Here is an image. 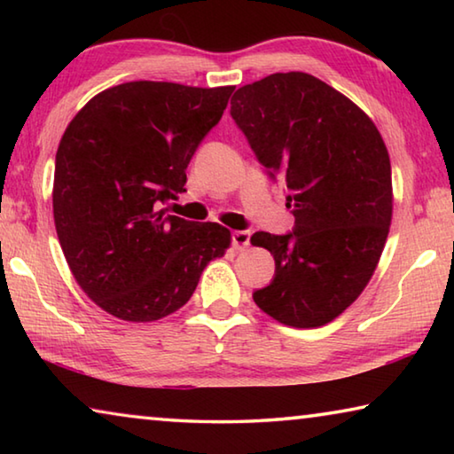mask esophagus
<instances>
[{
  "label": "esophagus",
  "mask_w": 454,
  "mask_h": 454,
  "mask_svg": "<svg viewBox=\"0 0 454 454\" xmlns=\"http://www.w3.org/2000/svg\"><path fill=\"white\" fill-rule=\"evenodd\" d=\"M232 246L236 250H244L250 246V232L248 230H236L232 232Z\"/></svg>",
  "instance_id": "34e87169"
}]
</instances>
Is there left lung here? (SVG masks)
Masks as SVG:
<instances>
[{
  "mask_svg": "<svg viewBox=\"0 0 454 454\" xmlns=\"http://www.w3.org/2000/svg\"><path fill=\"white\" fill-rule=\"evenodd\" d=\"M230 116L258 162L286 186L294 230L250 238L274 256V278L252 298L294 328L325 326L366 288L393 220L390 158L374 121L304 72L236 90Z\"/></svg>",
  "mask_w": 454,
  "mask_h": 454,
  "instance_id": "left-lung-1",
  "label": "left lung"
}]
</instances>
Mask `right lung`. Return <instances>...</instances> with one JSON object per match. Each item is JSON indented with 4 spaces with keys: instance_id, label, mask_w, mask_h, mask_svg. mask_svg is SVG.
Masks as SVG:
<instances>
[{
    "instance_id": "add662e5",
    "label": "right lung",
    "mask_w": 454,
    "mask_h": 454,
    "mask_svg": "<svg viewBox=\"0 0 454 454\" xmlns=\"http://www.w3.org/2000/svg\"><path fill=\"white\" fill-rule=\"evenodd\" d=\"M234 86L128 82L104 90L61 136L53 222L80 288L128 322L168 317L190 301L230 230L166 216L186 192V168L218 124Z\"/></svg>"
}]
</instances>
